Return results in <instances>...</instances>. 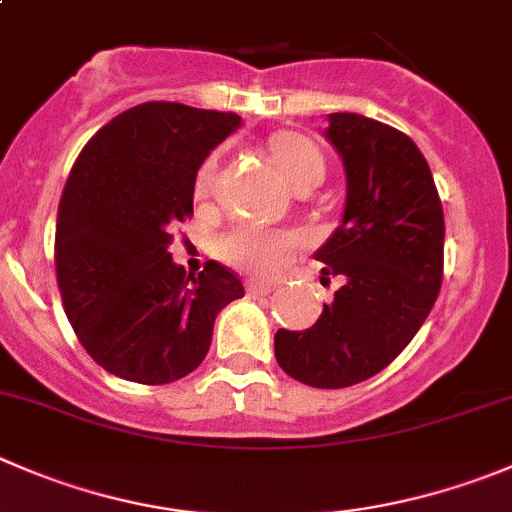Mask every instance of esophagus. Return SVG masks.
Masks as SVG:
<instances>
[{
	"instance_id": "obj_1",
	"label": "esophagus",
	"mask_w": 512,
	"mask_h": 512,
	"mask_svg": "<svg viewBox=\"0 0 512 512\" xmlns=\"http://www.w3.org/2000/svg\"><path fill=\"white\" fill-rule=\"evenodd\" d=\"M276 284H271V281H248V294H269V291H274Z\"/></svg>"
}]
</instances>
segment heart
<instances>
[{"label":"heart","instance_id":"heart-1","mask_svg":"<svg viewBox=\"0 0 512 512\" xmlns=\"http://www.w3.org/2000/svg\"><path fill=\"white\" fill-rule=\"evenodd\" d=\"M271 155L276 165L289 180L291 186H299L306 180L319 183L324 175V160L314 148L311 140L299 133H279L271 138ZM216 178V160H206L198 170L196 196L206 198L213 191ZM306 246V236L291 228H269V226H243L228 233L221 243V251L233 266L246 269L251 274L274 276L281 274L294 261L296 253Z\"/></svg>","mask_w":512,"mask_h":512}]
</instances>
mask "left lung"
Segmentation results:
<instances>
[{
  "instance_id": "8db88e82",
  "label": "left lung",
  "mask_w": 512,
  "mask_h": 512,
  "mask_svg": "<svg viewBox=\"0 0 512 512\" xmlns=\"http://www.w3.org/2000/svg\"><path fill=\"white\" fill-rule=\"evenodd\" d=\"M326 140L347 173L344 216L314 253L342 286L304 332L279 329L276 362L319 389L382 372L425 324L442 286L445 216L430 165L405 133L357 113H332Z\"/></svg>"
}]
</instances>
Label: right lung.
<instances>
[{"label": "right lung", "mask_w": 512, "mask_h": 512, "mask_svg": "<svg viewBox=\"0 0 512 512\" xmlns=\"http://www.w3.org/2000/svg\"><path fill=\"white\" fill-rule=\"evenodd\" d=\"M241 125L236 113L143 102L102 125L62 191L55 269L85 352L115 377L168 384L206 359L218 311L243 296L231 269L186 274L170 231L193 216L203 160Z\"/></svg>", "instance_id": "obj_1"}]
</instances>
